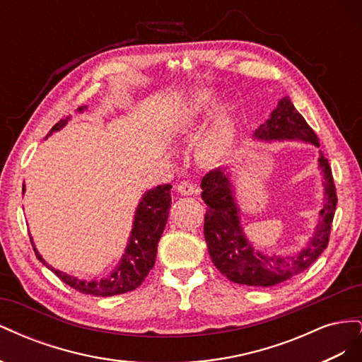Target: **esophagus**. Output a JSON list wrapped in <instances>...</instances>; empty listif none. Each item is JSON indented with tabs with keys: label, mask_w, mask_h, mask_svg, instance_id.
Returning <instances> with one entry per match:
<instances>
[{
	"label": "esophagus",
	"mask_w": 362,
	"mask_h": 362,
	"mask_svg": "<svg viewBox=\"0 0 362 362\" xmlns=\"http://www.w3.org/2000/svg\"><path fill=\"white\" fill-rule=\"evenodd\" d=\"M177 190L178 193L184 194V196H190V194H194L196 192H198V189H196V185L190 181H181L178 185H177Z\"/></svg>",
	"instance_id": "34e87169"
}]
</instances>
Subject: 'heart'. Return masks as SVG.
<instances>
[{
  "instance_id": "obj_1",
  "label": "heart",
  "mask_w": 362,
  "mask_h": 362,
  "mask_svg": "<svg viewBox=\"0 0 362 362\" xmlns=\"http://www.w3.org/2000/svg\"><path fill=\"white\" fill-rule=\"evenodd\" d=\"M221 103L214 89H199L182 103L175 117V128L190 134L210 116V124L198 140V154L205 160H221L233 148L235 137V112L231 103Z\"/></svg>"
}]
</instances>
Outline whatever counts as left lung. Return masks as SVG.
Segmentation results:
<instances>
[{"mask_svg": "<svg viewBox=\"0 0 362 362\" xmlns=\"http://www.w3.org/2000/svg\"><path fill=\"white\" fill-rule=\"evenodd\" d=\"M255 140H299L319 146V139L296 110L290 96L279 100L275 110L254 133ZM322 175L323 201L319 221L308 243L294 254H266L249 242L242 225L231 172L214 169L202 178V199L206 204L204 235L213 264L229 281L249 287H273L308 269L329 242L337 193L331 166L320 152L317 160Z\"/></svg>", "mask_w": 362, "mask_h": 362, "instance_id": "8db88e82", "label": "left lung"}]
</instances>
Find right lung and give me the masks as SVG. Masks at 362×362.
Instances as JSON below:
<instances>
[{"mask_svg": "<svg viewBox=\"0 0 362 362\" xmlns=\"http://www.w3.org/2000/svg\"><path fill=\"white\" fill-rule=\"evenodd\" d=\"M84 110H87V105L78 107L76 112L83 113ZM69 119L71 116L64 117L60 122L54 125L45 140L52 133H56V131H60L63 127H66ZM170 189V184H163L146 190L144 196H141V199L134 211L133 228H131V234L128 237L125 252L108 275L103 278L81 279L69 275V273L54 269L42 258L39 250L35 246V242H33V238H30L33 249L36 252V257L51 272L56 273L66 286L75 288L76 291H80L83 294L107 298V296L122 294L136 290L140 284L145 281L149 270L156 264L158 240L164 231V226H166L169 208L172 204ZM23 193H25V184L23 185Z\"/></svg>", "mask_w": 362, "mask_h": 362, "instance_id": "add662e5", "label": "right lung"}]
</instances>
